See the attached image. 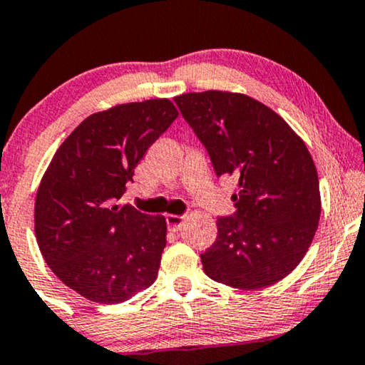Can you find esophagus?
Here are the masks:
<instances>
[{
  "mask_svg": "<svg viewBox=\"0 0 365 365\" xmlns=\"http://www.w3.org/2000/svg\"><path fill=\"white\" fill-rule=\"evenodd\" d=\"M183 222H185V217L183 215H167V225L170 230H173V232H178V230L182 229Z\"/></svg>",
  "mask_w": 365,
  "mask_h": 365,
  "instance_id": "1",
  "label": "esophagus"
}]
</instances>
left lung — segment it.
Wrapping results in <instances>:
<instances>
[{
  "mask_svg": "<svg viewBox=\"0 0 365 365\" xmlns=\"http://www.w3.org/2000/svg\"><path fill=\"white\" fill-rule=\"evenodd\" d=\"M173 101L217 177L237 180L236 212L217 219L215 242L200 255L205 274L241 289L274 284L303 259L320 219L318 175L305 143L249 96L207 91Z\"/></svg>",
  "mask_w": 365,
  "mask_h": 365,
  "instance_id": "1",
  "label": "left lung"
}]
</instances>
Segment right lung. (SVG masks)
Here are the masks:
<instances>
[{
    "instance_id": "add662e5",
    "label": "right lung",
    "mask_w": 365,
    "mask_h": 365,
    "mask_svg": "<svg viewBox=\"0 0 365 365\" xmlns=\"http://www.w3.org/2000/svg\"><path fill=\"white\" fill-rule=\"evenodd\" d=\"M177 116L168 99L91 114L60 145L41 178L38 247L57 278L91 302L123 303L156 279L167 246L165 217L116 202Z\"/></svg>"
}]
</instances>
